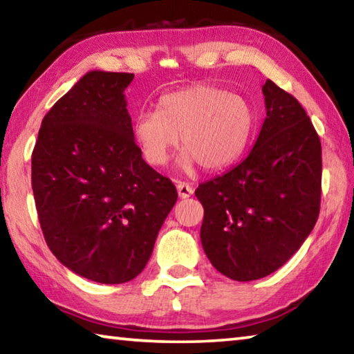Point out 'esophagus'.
Here are the masks:
<instances>
[{"instance_id":"obj_1","label":"esophagus","mask_w":354,"mask_h":354,"mask_svg":"<svg viewBox=\"0 0 354 354\" xmlns=\"http://www.w3.org/2000/svg\"><path fill=\"white\" fill-rule=\"evenodd\" d=\"M176 189L179 198H189V196L194 195V189H192V185H189L187 183H176Z\"/></svg>"}]
</instances>
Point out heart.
Returning <instances> with one entry per match:
<instances>
[{"label":"heart","mask_w":354,"mask_h":354,"mask_svg":"<svg viewBox=\"0 0 354 354\" xmlns=\"http://www.w3.org/2000/svg\"><path fill=\"white\" fill-rule=\"evenodd\" d=\"M256 113L242 95L198 84L160 97L158 111H140L133 120V137L143 159L164 167L181 136L185 148L178 164L190 171L201 164L221 170L234 164L253 140Z\"/></svg>","instance_id":"1"}]
</instances>
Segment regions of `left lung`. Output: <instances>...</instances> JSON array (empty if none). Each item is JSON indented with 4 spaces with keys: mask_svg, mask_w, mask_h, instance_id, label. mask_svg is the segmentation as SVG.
<instances>
[{
    "mask_svg": "<svg viewBox=\"0 0 354 354\" xmlns=\"http://www.w3.org/2000/svg\"><path fill=\"white\" fill-rule=\"evenodd\" d=\"M267 117L241 164L195 190L205 207L200 239L212 266L234 281L278 270L320 212L322 145L306 111L267 80Z\"/></svg>",
    "mask_w": 354,
    "mask_h": 354,
    "instance_id": "1",
    "label": "left lung"
}]
</instances>
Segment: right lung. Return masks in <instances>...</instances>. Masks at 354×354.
<instances>
[{
  "label": "right lung",
  "instance_id": "right-lung-1",
  "mask_svg": "<svg viewBox=\"0 0 354 354\" xmlns=\"http://www.w3.org/2000/svg\"><path fill=\"white\" fill-rule=\"evenodd\" d=\"M133 73L84 75L41 120L32 192L45 241L71 272L122 284L145 268L178 200L142 159L124 91Z\"/></svg>",
  "mask_w": 354,
  "mask_h": 354
}]
</instances>
